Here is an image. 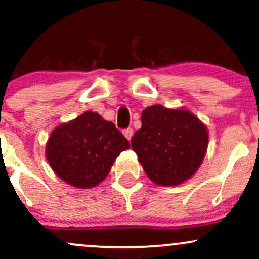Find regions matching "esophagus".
Instances as JSON below:
<instances>
[{
    "label": "esophagus",
    "mask_w": 259,
    "mask_h": 259,
    "mask_svg": "<svg viewBox=\"0 0 259 259\" xmlns=\"http://www.w3.org/2000/svg\"><path fill=\"white\" fill-rule=\"evenodd\" d=\"M123 134H124V136H125V138H126L127 140H130V139L133 138V134H134V132H133L132 127H127V129L124 130Z\"/></svg>",
    "instance_id": "obj_1"
}]
</instances>
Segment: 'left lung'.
<instances>
[{
  "instance_id": "8db88e82",
  "label": "left lung",
  "mask_w": 259,
  "mask_h": 259,
  "mask_svg": "<svg viewBox=\"0 0 259 259\" xmlns=\"http://www.w3.org/2000/svg\"><path fill=\"white\" fill-rule=\"evenodd\" d=\"M132 147L147 177L160 186H177L194 175L208 147L207 126L189 109L147 107Z\"/></svg>"
}]
</instances>
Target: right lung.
Here are the masks:
<instances>
[{
    "instance_id": "right-lung-1",
    "label": "right lung",
    "mask_w": 259,
    "mask_h": 259,
    "mask_svg": "<svg viewBox=\"0 0 259 259\" xmlns=\"http://www.w3.org/2000/svg\"><path fill=\"white\" fill-rule=\"evenodd\" d=\"M129 147V141L112 121L86 111L52 130L45 154L64 183L91 189L106 179L119 153Z\"/></svg>"
}]
</instances>
